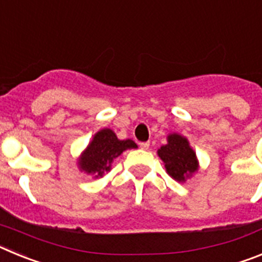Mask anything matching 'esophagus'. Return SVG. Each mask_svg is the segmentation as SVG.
<instances>
[{"instance_id":"34e87169","label":"esophagus","mask_w":262,"mask_h":262,"mask_svg":"<svg viewBox=\"0 0 262 262\" xmlns=\"http://www.w3.org/2000/svg\"><path fill=\"white\" fill-rule=\"evenodd\" d=\"M140 148H142V149H148V148H149V143L148 142H143V143H140Z\"/></svg>"}]
</instances>
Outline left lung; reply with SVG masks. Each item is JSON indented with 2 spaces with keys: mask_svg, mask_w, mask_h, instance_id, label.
Segmentation results:
<instances>
[{
  "mask_svg": "<svg viewBox=\"0 0 262 262\" xmlns=\"http://www.w3.org/2000/svg\"><path fill=\"white\" fill-rule=\"evenodd\" d=\"M159 157L164 161L166 172L173 180L185 182L198 170V160L187 139L180 134L168 135V143L160 147Z\"/></svg>",
  "mask_w": 262,
  "mask_h": 262,
  "instance_id": "8db88e82",
  "label": "left lung"
}]
</instances>
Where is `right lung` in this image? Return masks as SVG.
<instances>
[{"mask_svg":"<svg viewBox=\"0 0 262 262\" xmlns=\"http://www.w3.org/2000/svg\"><path fill=\"white\" fill-rule=\"evenodd\" d=\"M131 148H138L134 140H119L113 129L103 128L93 136V140L81 154L78 168L81 172L93 174L96 178L102 177L105 173L110 172L114 159Z\"/></svg>","mask_w":262,"mask_h":262,"instance_id":"right-lung-1","label":"right lung"}]
</instances>
